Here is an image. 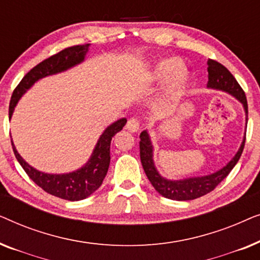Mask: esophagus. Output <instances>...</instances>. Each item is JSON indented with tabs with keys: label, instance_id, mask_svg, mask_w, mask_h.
I'll return each instance as SVG.
<instances>
[{
	"label": "esophagus",
	"instance_id": "1",
	"mask_svg": "<svg viewBox=\"0 0 260 260\" xmlns=\"http://www.w3.org/2000/svg\"><path fill=\"white\" fill-rule=\"evenodd\" d=\"M126 130L130 131V133H137L140 130V120L137 118H130L126 123Z\"/></svg>",
	"mask_w": 260,
	"mask_h": 260
}]
</instances>
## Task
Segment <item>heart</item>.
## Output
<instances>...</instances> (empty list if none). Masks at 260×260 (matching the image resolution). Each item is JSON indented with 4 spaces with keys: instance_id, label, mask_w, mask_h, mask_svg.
Here are the masks:
<instances>
[{
    "instance_id": "obj_1",
    "label": "heart",
    "mask_w": 260,
    "mask_h": 260,
    "mask_svg": "<svg viewBox=\"0 0 260 260\" xmlns=\"http://www.w3.org/2000/svg\"><path fill=\"white\" fill-rule=\"evenodd\" d=\"M183 67L184 63L179 56H168V58L156 62L154 69H152V79L158 81V83L169 80L168 88H167L168 97H167L166 108L170 105V102L182 93L188 83L189 77H188L187 71Z\"/></svg>"
}]
</instances>
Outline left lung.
I'll return each mask as SVG.
<instances>
[{"label": "left lung", "instance_id": "1", "mask_svg": "<svg viewBox=\"0 0 260 260\" xmlns=\"http://www.w3.org/2000/svg\"><path fill=\"white\" fill-rule=\"evenodd\" d=\"M207 71H208V88H214V90L225 91L234 98L238 99L244 106L245 115H246V124H247V101L246 95L240 85L238 84L236 78L232 76V73L226 69L221 63L215 61V60L208 59L207 61ZM246 135V134H245ZM140 154L141 162L143 166V169L147 174L149 181L152 184V187L158 191L162 197L170 200L177 201H187L194 200L200 197H204L209 191H212L225 177L231 173V170L234 168L237 162L239 161L241 154H243L245 140L243 142L239 150L234 155V157L227 163V165L218 172L209 174L206 176H197V177H187L183 180H168L159 175L157 169L154 165V148H152L150 136L148 131H142L140 135Z\"/></svg>", "mask_w": 260, "mask_h": 260}]
</instances>
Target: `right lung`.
<instances>
[{"instance_id": "right-lung-1", "label": "right lung", "mask_w": 260, "mask_h": 260, "mask_svg": "<svg viewBox=\"0 0 260 260\" xmlns=\"http://www.w3.org/2000/svg\"><path fill=\"white\" fill-rule=\"evenodd\" d=\"M88 46L78 45L72 47L62 49L61 52L49 56L48 59L33 67L26 76L22 78L20 84L17 85L13 92L12 99L9 104V118H12L14 109L20 101V98L26 93L27 90L33 86L39 79L52 74H56L63 71H67L71 67L83 62L85 55L88 52ZM126 124V118H120L117 122L106 127L104 133L101 135L95 144L91 157L86 165L81 167L76 172L67 174H47L39 172L38 169L28 165L17 152L15 145L12 142L14 154L19 163L22 167L27 175L42 188L48 194L54 195L63 200L79 201L84 200L94 193L102 186L103 180L108 173L110 166V144L112 137L123 129Z\"/></svg>"}]
</instances>
